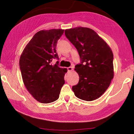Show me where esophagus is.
I'll return each mask as SVG.
<instances>
[{"label": "esophagus", "instance_id": "obj_1", "mask_svg": "<svg viewBox=\"0 0 134 134\" xmlns=\"http://www.w3.org/2000/svg\"><path fill=\"white\" fill-rule=\"evenodd\" d=\"M67 69H68V71H72V70H73V68H72V67H71V66H70V67L67 68Z\"/></svg>", "mask_w": 134, "mask_h": 134}]
</instances>
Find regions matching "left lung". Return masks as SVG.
I'll return each mask as SVG.
<instances>
[{"label":"left lung","instance_id":"1","mask_svg":"<svg viewBox=\"0 0 134 134\" xmlns=\"http://www.w3.org/2000/svg\"><path fill=\"white\" fill-rule=\"evenodd\" d=\"M78 51L80 63L75 70L79 76L72 90L78 98L91 101L105 92L113 78V55L110 47L91 28L79 27L65 31Z\"/></svg>","mask_w":134,"mask_h":134}]
</instances>
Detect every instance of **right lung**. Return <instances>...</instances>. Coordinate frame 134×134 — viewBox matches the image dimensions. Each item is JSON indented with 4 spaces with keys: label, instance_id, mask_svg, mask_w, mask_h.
Instances as JSON below:
<instances>
[{
    "label": "right lung",
    "instance_id": "right-lung-1",
    "mask_svg": "<svg viewBox=\"0 0 134 134\" xmlns=\"http://www.w3.org/2000/svg\"><path fill=\"white\" fill-rule=\"evenodd\" d=\"M62 29L41 30L37 32L24 49L19 68L27 90L38 102L48 103L57 100L63 85L66 68L54 65L52 59L59 60L56 47L64 34Z\"/></svg>",
    "mask_w": 134,
    "mask_h": 134
}]
</instances>
